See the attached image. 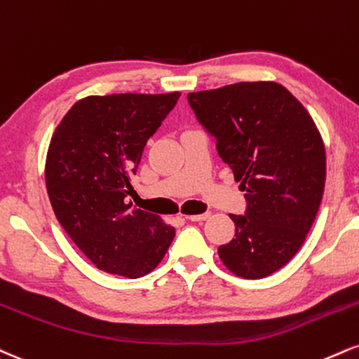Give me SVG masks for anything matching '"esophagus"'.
I'll return each instance as SVG.
<instances>
[{
  "label": "esophagus",
  "mask_w": 359,
  "mask_h": 359,
  "mask_svg": "<svg viewBox=\"0 0 359 359\" xmlns=\"http://www.w3.org/2000/svg\"><path fill=\"white\" fill-rule=\"evenodd\" d=\"M209 212L205 214H196V215H185V219H189V221L192 222H201V221H205V219H209Z\"/></svg>",
  "instance_id": "1"
}]
</instances>
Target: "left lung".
<instances>
[{
  "label": "left lung",
  "mask_w": 359,
  "mask_h": 359,
  "mask_svg": "<svg viewBox=\"0 0 359 359\" xmlns=\"http://www.w3.org/2000/svg\"><path fill=\"white\" fill-rule=\"evenodd\" d=\"M187 100L245 192V212L231 214L236 234L219 257L236 276L266 278L299 250L321 204L326 152L316 123L274 81H241Z\"/></svg>",
  "instance_id": "left-lung-1"
}]
</instances>
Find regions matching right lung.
Wrapping results in <instances>:
<instances>
[{
  "label": "right lung",
  "instance_id": "obj_1",
  "mask_svg": "<svg viewBox=\"0 0 359 359\" xmlns=\"http://www.w3.org/2000/svg\"><path fill=\"white\" fill-rule=\"evenodd\" d=\"M180 93L81 98L67 111L46 155V191L56 219L100 271L137 279L165 256L175 229L127 204L147 140Z\"/></svg>",
  "mask_w": 359,
  "mask_h": 359
}]
</instances>
